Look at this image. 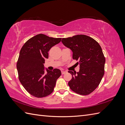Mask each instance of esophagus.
<instances>
[{
	"instance_id": "esophagus-1",
	"label": "esophagus",
	"mask_w": 125,
	"mask_h": 125,
	"mask_svg": "<svg viewBox=\"0 0 125 125\" xmlns=\"http://www.w3.org/2000/svg\"><path fill=\"white\" fill-rule=\"evenodd\" d=\"M67 73V72L66 71H62V74H65L66 73Z\"/></svg>"
}]
</instances>
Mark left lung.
<instances>
[{
    "label": "left lung",
    "instance_id": "obj_1",
    "mask_svg": "<svg viewBox=\"0 0 125 125\" xmlns=\"http://www.w3.org/2000/svg\"><path fill=\"white\" fill-rule=\"evenodd\" d=\"M62 42L73 52V59L79 60V72L68 71L72 79L68 82L71 90L80 95L92 93L102 80L104 74L105 58L99 44L85 35L63 38Z\"/></svg>",
    "mask_w": 125,
    "mask_h": 125
}]
</instances>
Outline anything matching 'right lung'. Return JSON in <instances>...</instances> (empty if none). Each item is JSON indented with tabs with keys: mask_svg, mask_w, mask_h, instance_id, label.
<instances>
[{
	"mask_svg": "<svg viewBox=\"0 0 125 125\" xmlns=\"http://www.w3.org/2000/svg\"><path fill=\"white\" fill-rule=\"evenodd\" d=\"M61 40L40 34L26 41L21 48L17 63L19 79L31 95L43 97L54 91L61 71L57 68L49 70L45 68L44 63L50 49Z\"/></svg>",
	"mask_w": 125,
	"mask_h": 125,
	"instance_id": "right-lung-1",
	"label": "right lung"
}]
</instances>
